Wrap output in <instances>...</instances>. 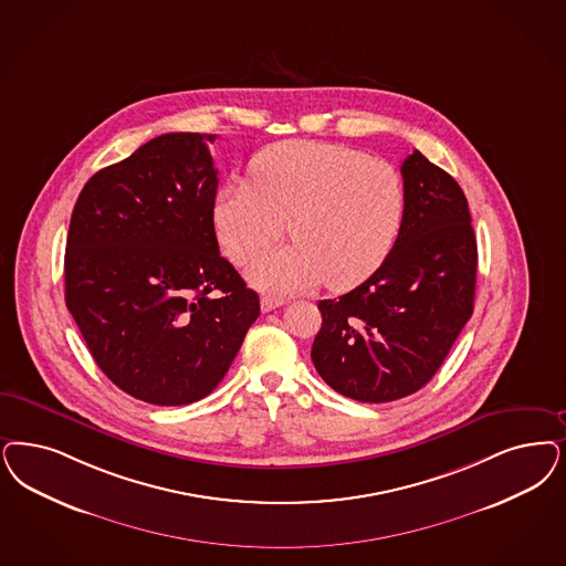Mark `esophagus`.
<instances>
[{
  "label": "esophagus",
  "mask_w": 566,
  "mask_h": 566,
  "mask_svg": "<svg viewBox=\"0 0 566 566\" xmlns=\"http://www.w3.org/2000/svg\"><path fill=\"white\" fill-rule=\"evenodd\" d=\"M282 305H286V298H282V296H272V294H265L263 298H261V310L263 312H272L275 307H282Z\"/></svg>",
  "instance_id": "esophagus-1"
}]
</instances>
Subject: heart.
<instances>
[{
	"label": "heart",
	"instance_id": "obj_1",
	"mask_svg": "<svg viewBox=\"0 0 566 566\" xmlns=\"http://www.w3.org/2000/svg\"><path fill=\"white\" fill-rule=\"evenodd\" d=\"M253 181H228L213 202L214 234L247 263L285 231L293 245L256 256L259 289L293 293L322 284L347 291L389 256L406 214L399 171L336 144L282 142L254 156Z\"/></svg>",
	"mask_w": 566,
	"mask_h": 566
}]
</instances>
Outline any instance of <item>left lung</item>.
<instances>
[{
	"mask_svg": "<svg viewBox=\"0 0 566 566\" xmlns=\"http://www.w3.org/2000/svg\"><path fill=\"white\" fill-rule=\"evenodd\" d=\"M406 214L389 256L338 298L319 301L317 374L364 403L422 389L467 326L476 286V238L453 177L413 150L401 165Z\"/></svg>",
	"mask_w": 566,
	"mask_h": 566,
	"instance_id": "8db88e82",
	"label": "left lung"
}]
</instances>
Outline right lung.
I'll return each instance as SVG.
<instances>
[{
  "label": "right lung",
  "instance_id": "right-lung-1",
  "mask_svg": "<svg viewBox=\"0 0 566 566\" xmlns=\"http://www.w3.org/2000/svg\"><path fill=\"white\" fill-rule=\"evenodd\" d=\"M213 134H163L92 177L71 214L64 298L118 389L155 406L207 397L259 317L219 254Z\"/></svg>",
  "mask_w": 566,
  "mask_h": 566
}]
</instances>
